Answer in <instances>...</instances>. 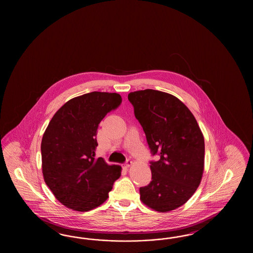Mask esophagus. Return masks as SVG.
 Returning <instances> with one entry per match:
<instances>
[{"mask_svg":"<svg viewBox=\"0 0 253 253\" xmlns=\"http://www.w3.org/2000/svg\"><path fill=\"white\" fill-rule=\"evenodd\" d=\"M131 165H132V161H130V160H128L127 162L125 163V168H129V167H130Z\"/></svg>","mask_w":253,"mask_h":253,"instance_id":"obj_1","label":"esophagus"}]
</instances>
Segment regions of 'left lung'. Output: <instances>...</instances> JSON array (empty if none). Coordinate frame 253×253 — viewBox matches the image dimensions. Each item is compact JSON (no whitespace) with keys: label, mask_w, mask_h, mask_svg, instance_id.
Segmentation results:
<instances>
[{"label":"left lung","mask_w":253,"mask_h":253,"mask_svg":"<svg viewBox=\"0 0 253 253\" xmlns=\"http://www.w3.org/2000/svg\"><path fill=\"white\" fill-rule=\"evenodd\" d=\"M128 99L159 161H151L152 181L140 199L159 212L181 207L198 189L204 170L205 143L194 115L181 100L152 89L131 92Z\"/></svg>","instance_id":"obj_1"}]
</instances>
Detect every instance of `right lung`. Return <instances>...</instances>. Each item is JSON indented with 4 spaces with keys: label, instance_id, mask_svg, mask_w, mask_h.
<instances>
[{
    "label": "right lung",
    "instance_id": "1",
    "mask_svg": "<svg viewBox=\"0 0 253 253\" xmlns=\"http://www.w3.org/2000/svg\"><path fill=\"white\" fill-rule=\"evenodd\" d=\"M122 103L116 92H92L77 96L54 114L43 133L42 169L55 199L77 211L103 204L122 167L95 159L98 125Z\"/></svg>",
    "mask_w": 253,
    "mask_h": 253
}]
</instances>
